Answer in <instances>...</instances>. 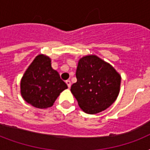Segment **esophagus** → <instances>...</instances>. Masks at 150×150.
I'll return each mask as SVG.
<instances>
[{
  "label": "esophagus",
  "mask_w": 150,
  "mask_h": 150,
  "mask_svg": "<svg viewBox=\"0 0 150 150\" xmlns=\"http://www.w3.org/2000/svg\"><path fill=\"white\" fill-rule=\"evenodd\" d=\"M65 82H66V84H67V86H68V88H70L71 85V82L70 80H67Z\"/></svg>",
  "instance_id": "esophagus-1"
}]
</instances>
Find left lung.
I'll return each mask as SVG.
<instances>
[{"mask_svg":"<svg viewBox=\"0 0 150 150\" xmlns=\"http://www.w3.org/2000/svg\"><path fill=\"white\" fill-rule=\"evenodd\" d=\"M75 75L77 82L71 86V92L84 112L97 114L116 100L121 76L98 57L89 55L80 59Z\"/></svg>","mask_w":150,"mask_h":150,"instance_id":"obj_1","label":"left lung"}]
</instances>
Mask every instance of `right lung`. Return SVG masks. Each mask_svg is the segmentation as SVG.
<instances>
[{
  "mask_svg": "<svg viewBox=\"0 0 150 150\" xmlns=\"http://www.w3.org/2000/svg\"><path fill=\"white\" fill-rule=\"evenodd\" d=\"M48 57L40 54L34 59L21 81V94L28 103L37 108L51 107L68 86L51 68Z\"/></svg>",
  "mask_w": 150,
  "mask_h": 150,
  "instance_id": "1",
  "label": "right lung"
}]
</instances>
